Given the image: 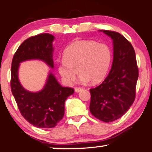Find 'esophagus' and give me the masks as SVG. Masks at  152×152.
Segmentation results:
<instances>
[{
    "label": "esophagus",
    "instance_id": "34e87169",
    "mask_svg": "<svg viewBox=\"0 0 152 152\" xmlns=\"http://www.w3.org/2000/svg\"><path fill=\"white\" fill-rule=\"evenodd\" d=\"M82 90H83L82 88H75V89H74L76 93H79V92L81 91Z\"/></svg>",
    "mask_w": 152,
    "mask_h": 152
}]
</instances>
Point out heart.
Returning a JSON list of instances; mask_svg holds the SVG:
<instances>
[{
  "instance_id": "obj_1",
  "label": "heart",
  "mask_w": 152,
  "mask_h": 152,
  "mask_svg": "<svg viewBox=\"0 0 152 152\" xmlns=\"http://www.w3.org/2000/svg\"><path fill=\"white\" fill-rule=\"evenodd\" d=\"M111 52L107 45L94 41L81 40L71 43L65 49L63 60L57 63V71L65 84L71 86L80 74L83 83L101 82L108 72Z\"/></svg>"
}]
</instances>
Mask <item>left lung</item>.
<instances>
[{
  "label": "left lung",
  "instance_id": "left-lung-1",
  "mask_svg": "<svg viewBox=\"0 0 152 152\" xmlns=\"http://www.w3.org/2000/svg\"><path fill=\"white\" fill-rule=\"evenodd\" d=\"M113 43V62L109 74L102 84L90 90V111L102 121L109 123L127 112L135 97L138 69L131 43L121 34L99 30Z\"/></svg>",
  "mask_w": 152,
  "mask_h": 152
}]
</instances>
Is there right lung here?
<instances>
[{"instance_id":"right-lung-1","label":"right lung","mask_w":152,"mask_h":152,"mask_svg":"<svg viewBox=\"0 0 152 152\" xmlns=\"http://www.w3.org/2000/svg\"><path fill=\"white\" fill-rule=\"evenodd\" d=\"M54 40L55 36L50 34H38L25 40L14 55L11 66V90L19 110L28 123L39 128L57 126L64 116L65 101L74 90L62 87L50 72L40 91H28L21 84L18 72L20 63L33 59L43 61L53 69Z\"/></svg>"}]
</instances>
